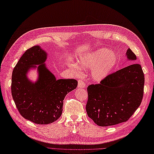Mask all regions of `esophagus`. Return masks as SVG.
<instances>
[{
  "mask_svg": "<svg viewBox=\"0 0 154 154\" xmlns=\"http://www.w3.org/2000/svg\"><path fill=\"white\" fill-rule=\"evenodd\" d=\"M86 87V84H85L82 81L79 80L78 82V88H84Z\"/></svg>",
  "mask_w": 154,
  "mask_h": 154,
  "instance_id": "1",
  "label": "esophagus"
}]
</instances>
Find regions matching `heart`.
<instances>
[{"label": "heart", "mask_w": 154, "mask_h": 154, "mask_svg": "<svg viewBox=\"0 0 154 154\" xmlns=\"http://www.w3.org/2000/svg\"><path fill=\"white\" fill-rule=\"evenodd\" d=\"M118 58L109 49L100 48L79 57L77 63L83 69L92 68L91 77L93 81L100 82L106 78L117 63ZM73 69L79 72V68L73 66Z\"/></svg>", "instance_id": "heart-1"}]
</instances>
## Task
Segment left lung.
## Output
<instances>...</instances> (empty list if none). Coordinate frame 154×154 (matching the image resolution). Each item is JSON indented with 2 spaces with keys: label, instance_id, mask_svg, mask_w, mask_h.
Instances as JSON below:
<instances>
[{
  "label": "left lung",
  "instance_id": "left-lung-1",
  "mask_svg": "<svg viewBox=\"0 0 154 154\" xmlns=\"http://www.w3.org/2000/svg\"><path fill=\"white\" fill-rule=\"evenodd\" d=\"M128 60H136L129 48ZM145 77L140 65L133 64L108 75L98 84L88 88L86 109L89 118L100 126H110L127 121L140 105Z\"/></svg>",
  "mask_w": 154,
  "mask_h": 154
}]
</instances>
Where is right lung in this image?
Here are the masks:
<instances>
[{
    "mask_svg": "<svg viewBox=\"0 0 154 154\" xmlns=\"http://www.w3.org/2000/svg\"><path fill=\"white\" fill-rule=\"evenodd\" d=\"M47 57L39 45L28 49L14 68L11 81V93L20 114L37 124L58 120L65 96L77 86L75 79L57 80L44 63ZM32 68H37L38 72V79L34 83L27 76Z\"/></svg>",
    "mask_w": 154,
    "mask_h": 154,
    "instance_id": "1",
    "label": "right lung"
}]
</instances>
